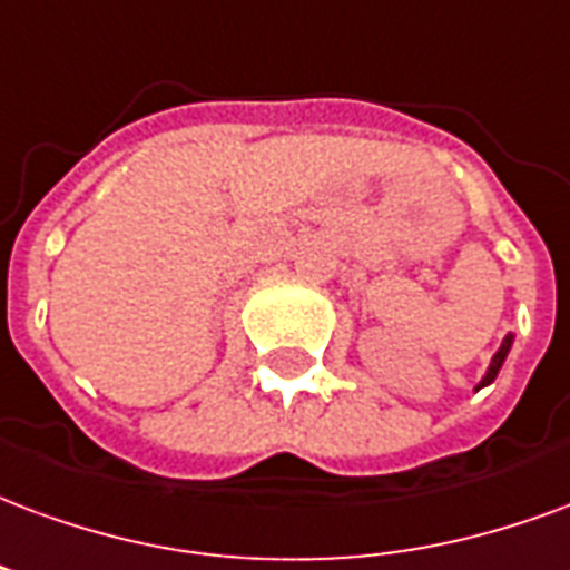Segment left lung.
Listing matches in <instances>:
<instances>
[{"instance_id":"8db88e82","label":"left lung","mask_w":570,"mask_h":570,"mask_svg":"<svg viewBox=\"0 0 570 570\" xmlns=\"http://www.w3.org/2000/svg\"><path fill=\"white\" fill-rule=\"evenodd\" d=\"M510 344H513V338H504L501 341V347H499V353H495V356H492V365H489V371H487V377H483V381H480V386H487V383H492L495 381V374H499V368H501V362L508 360V350H510ZM478 386V390H480Z\"/></svg>"}]
</instances>
